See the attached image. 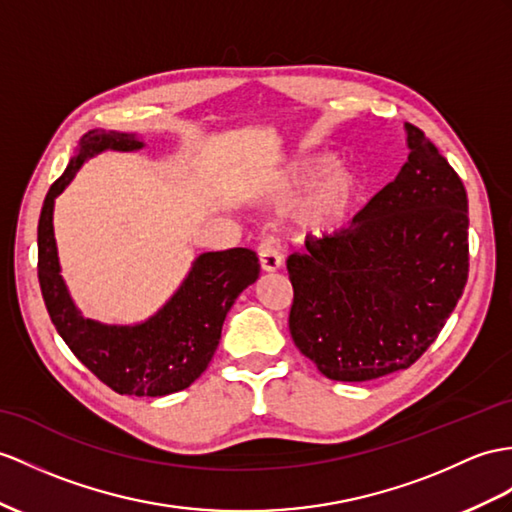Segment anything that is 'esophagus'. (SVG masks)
<instances>
[{"label":"esophagus","mask_w":512,"mask_h":512,"mask_svg":"<svg viewBox=\"0 0 512 512\" xmlns=\"http://www.w3.org/2000/svg\"><path fill=\"white\" fill-rule=\"evenodd\" d=\"M258 263H260V269H263L265 273L278 271L282 267V256L278 249L273 247L271 241H263L258 245Z\"/></svg>","instance_id":"esophagus-1"}]
</instances>
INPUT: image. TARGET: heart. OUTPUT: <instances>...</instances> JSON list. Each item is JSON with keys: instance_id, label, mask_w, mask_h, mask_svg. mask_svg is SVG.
Returning a JSON list of instances; mask_svg holds the SVG:
<instances>
[{"instance_id": "1", "label": "heart", "mask_w": 512, "mask_h": 512, "mask_svg": "<svg viewBox=\"0 0 512 512\" xmlns=\"http://www.w3.org/2000/svg\"><path fill=\"white\" fill-rule=\"evenodd\" d=\"M339 167V156L332 152H317L295 158L286 169L282 186L291 193L306 191L323 179L327 180L308 199L299 215V223L310 234L323 236L339 232L352 219L365 195L363 178L356 171H339Z\"/></svg>"}]
</instances>
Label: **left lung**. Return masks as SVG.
Segmentation results:
<instances>
[{"label":"left lung","instance_id":"obj_1","mask_svg":"<svg viewBox=\"0 0 512 512\" xmlns=\"http://www.w3.org/2000/svg\"><path fill=\"white\" fill-rule=\"evenodd\" d=\"M408 160L350 226L306 236L286 260L289 330L323 376L367 382L408 369L434 343L469 276L463 180L413 123Z\"/></svg>","mask_w":512,"mask_h":512}]
</instances>
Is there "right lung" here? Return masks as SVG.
<instances>
[{
	"label": "right lung",
	"mask_w": 512,
	"mask_h": 512,
	"mask_svg": "<svg viewBox=\"0 0 512 512\" xmlns=\"http://www.w3.org/2000/svg\"><path fill=\"white\" fill-rule=\"evenodd\" d=\"M143 145L134 134L123 132L91 130L82 136L78 154L49 186L43 202L39 282L52 323L86 369L119 395L162 397L186 389L206 371L228 310L234 299L258 280L260 265L256 252L245 247L199 254L180 289L147 321L136 326H106L82 317L60 276L54 202L95 154L106 149L136 152Z\"/></svg>",
	"instance_id": "1"
}]
</instances>
